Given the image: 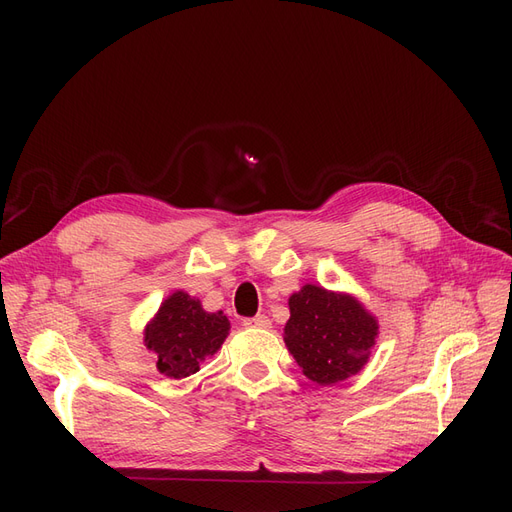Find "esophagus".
I'll return each instance as SVG.
<instances>
[{"mask_svg": "<svg viewBox=\"0 0 512 512\" xmlns=\"http://www.w3.org/2000/svg\"><path fill=\"white\" fill-rule=\"evenodd\" d=\"M243 324H245V327L267 329V327H271V320H269V316H265V314H258V316H254V318H245Z\"/></svg>", "mask_w": 512, "mask_h": 512, "instance_id": "34e87169", "label": "esophagus"}]
</instances>
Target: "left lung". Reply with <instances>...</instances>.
<instances>
[{"label":"left lung","instance_id":"1","mask_svg":"<svg viewBox=\"0 0 512 512\" xmlns=\"http://www.w3.org/2000/svg\"><path fill=\"white\" fill-rule=\"evenodd\" d=\"M288 307L284 342L309 380L333 386L359 374L378 337V320L359 301L305 284Z\"/></svg>","mask_w":512,"mask_h":512}]
</instances>
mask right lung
I'll return each mask as SVG.
<instances>
[{"instance_id":"obj_1","label":"right lung","mask_w":512,"mask_h":512,"mask_svg":"<svg viewBox=\"0 0 512 512\" xmlns=\"http://www.w3.org/2000/svg\"><path fill=\"white\" fill-rule=\"evenodd\" d=\"M230 331L228 318L209 314L198 299L177 290L160 305L145 329V346L156 352L160 374L188 378L220 350Z\"/></svg>"}]
</instances>
